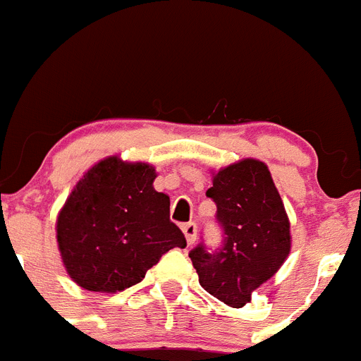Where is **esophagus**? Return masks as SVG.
<instances>
[{
    "label": "esophagus",
    "instance_id": "1",
    "mask_svg": "<svg viewBox=\"0 0 361 361\" xmlns=\"http://www.w3.org/2000/svg\"><path fill=\"white\" fill-rule=\"evenodd\" d=\"M181 231H183V235H185L187 244H189V246H192L196 240V224L195 222L183 224V226H181Z\"/></svg>",
    "mask_w": 361,
    "mask_h": 361
}]
</instances>
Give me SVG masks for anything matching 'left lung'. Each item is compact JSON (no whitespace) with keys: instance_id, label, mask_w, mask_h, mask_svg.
<instances>
[{"instance_id":"left-lung-1","label":"left lung","mask_w":361,"mask_h":361,"mask_svg":"<svg viewBox=\"0 0 361 361\" xmlns=\"http://www.w3.org/2000/svg\"><path fill=\"white\" fill-rule=\"evenodd\" d=\"M207 196L216 204L224 246L209 253L200 244L189 257L205 292L242 308L290 255L288 214L268 165L253 157L214 172Z\"/></svg>"}]
</instances>
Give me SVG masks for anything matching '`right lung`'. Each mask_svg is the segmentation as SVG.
Returning a JSON list of instances; mask_svg holds the SVG:
<instances>
[{
	"instance_id": "right-lung-1",
	"label": "right lung",
	"mask_w": 361,
	"mask_h": 361,
	"mask_svg": "<svg viewBox=\"0 0 361 361\" xmlns=\"http://www.w3.org/2000/svg\"><path fill=\"white\" fill-rule=\"evenodd\" d=\"M148 163L101 159L78 180L56 218V242L69 277L90 292L115 293L141 283L172 247H185L171 222V198L154 189Z\"/></svg>"
}]
</instances>
